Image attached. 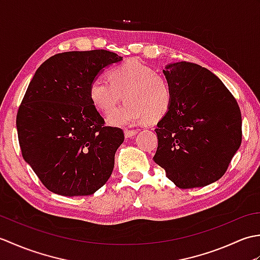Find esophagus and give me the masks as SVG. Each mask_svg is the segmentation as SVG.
Here are the masks:
<instances>
[{
	"instance_id": "1",
	"label": "esophagus",
	"mask_w": 260,
	"mask_h": 260,
	"mask_svg": "<svg viewBox=\"0 0 260 260\" xmlns=\"http://www.w3.org/2000/svg\"><path fill=\"white\" fill-rule=\"evenodd\" d=\"M124 134H125L126 139H129V137H133L137 134V131L136 129H125Z\"/></svg>"
}]
</instances>
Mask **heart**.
<instances>
[{
	"label": "heart",
	"instance_id": "obj_1",
	"mask_svg": "<svg viewBox=\"0 0 260 260\" xmlns=\"http://www.w3.org/2000/svg\"><path fill=\"white\" fill-rule=\"evenodd\" d=\"M108 79L102 76L92 79L89 99L99 113L108 115L123 96L125 105L109 116L110 125L157 123L172 106L173 93L168 79L139 60L129 59L115 66L108 71Z\"/></svg>",
	"mask_w": 260,
	"mask_h": 260
}]
</instances>
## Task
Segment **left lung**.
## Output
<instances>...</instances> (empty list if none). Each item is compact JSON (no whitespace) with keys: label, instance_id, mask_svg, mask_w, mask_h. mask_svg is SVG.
<instances>
[{"label":"left lung","instance_id":"1","mask_svg":"<svg viewBox=\"0 0 260 260\" xmlns=\"http://www.w3.org/2000/svg\"><path fill=\"white\" fill-rule=\"evenodd\" d=\"M163 73L173 101L155 128L154 162L181 189L213 183L241 144L238 103L217 76L197 63H171Z\"/></svg>","mask_w":260,"mask_h":260}]
</instances>
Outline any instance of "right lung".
<instances>
[{"label":"right lung","instance_id":"obj_1","mask_svg":"<svg viewBox=\"0 0 260 260\" xmlns=\"http://www.w3.org/2000/svg\"><path fill=\"white\" fill-rule=\"evenodd\" d=\"M123 60L107 50L54 54L36 71L16 115L24 161L49 191L90 196L112 175L124 142L118 127L105 126L89 86L107 66Z\"/></svg>","mask_w":260,"mask_h":260}]
</instances>
